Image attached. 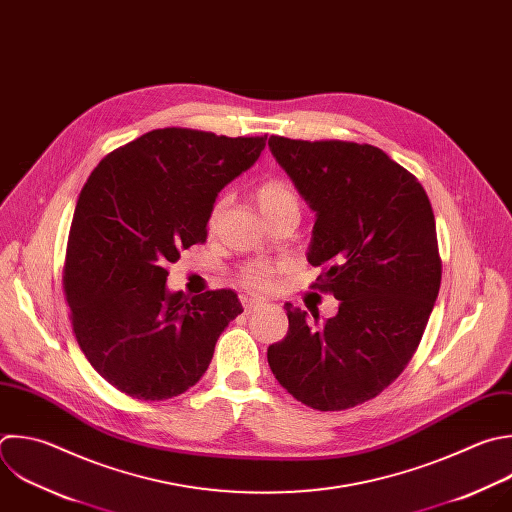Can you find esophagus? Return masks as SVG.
<instances>
[{"instance_id":"34e87169","label":"esophagus","mask_w":512,"mask_h":512,"mask_svg":"<svg viewBox=\"0 0 512 512\" xmlns=\"http://www.w3.org/2000/svg\"><path fill=\"white\" fill-rule=\"evenodd\" d=\"M241 303L245 307V313H251V311L265 305V301L261 297H253V295H241Z\"/></svg>"}]
</instances>
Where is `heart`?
<instances>
[{
    "label": "heart",
    "mask_w": 512,
    "mask_h": 512,
    "mask_svg": "<svg viewBox=\"0 0 512 512\" xmlns=\"http://www.w3.org/2000/svg\"><path fill=\"white\" fill-rule=\"evenodd\" d=\"M257 203L265 217L277 215L283 211H299V199H297L295 191L281 181H269V183L261 185L257 189ZM223 207H225V199H219L211 211V225L217 223ZM277 269L279 267L269 261H255V263H249L241 271V279L251 289H259V291L271 289L275 283Z\"/></svg>",
    "instance_id": "b5f03b06"
}]
</instances>
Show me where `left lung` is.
<instances>
[{
    "mask_svg": "<svg viewBox=\"0 0 512 512\" xmlns=\"http://www.w3.org/2000/svg\"><path fill=\"white\" fill-rule=\"evenodd\" d=\"M269 148L315 211L307 261L339 299L325 321L285 303L269 368L301 404L348 410L388 388L420 344L442 279L434 213L416 177L372 144L271 136Z\"/></svg>",
    "mask_w": 512,
    "mask_h": 512,
    "instance_id": "left-lung-1",
    "label": "left lung"
}]
</instances>
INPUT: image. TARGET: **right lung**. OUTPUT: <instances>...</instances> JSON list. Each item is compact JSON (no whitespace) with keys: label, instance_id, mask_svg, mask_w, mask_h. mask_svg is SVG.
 I'll return each instance as SVG.
<instances>
[{"label":"right lung","instance_id":"1","mask_svg":"<svg viewBox=\"0 0 512 512\" xmlns=\"http://www.w3.org/2000/svg\"><path fill=\"white\" fill-rule=\"evenodd\" d=\"M265 140L158 128L92 170L72 219L64 291L80 350L116 390L168 400L207 372L241 301L231 289L168 291L166 263L205 241L217 195L257 162Z\"/></svg>","mask_w":512,"mask_h":512}]
</instances>
